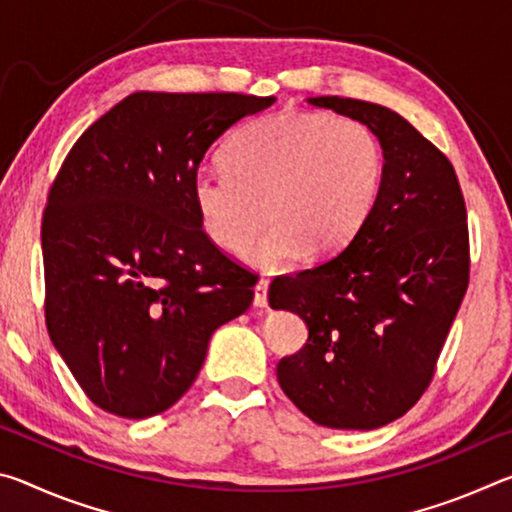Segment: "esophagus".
<instances>
[{
    "label": "esophagus",
    "mask_w": 512,
    "mask_h": 512,
    "mask_svg": "<svg viewBox=\"0 0 512 512\" xmlns=\"http://www.w3.org/2000/svg\"><path fill=\"white\" fill-rule=\"evenodd\" d=\"M255 296H253V305L255 307H268V282L266 280H259L257 284H255Z\"/></svg>",
    "instance_id": "esophagus-1"
}]
</instances>
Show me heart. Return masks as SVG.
I'll use <instances>...</instances> for the list:
<instances>
[{"label": "heart", "instance_id": "heart-1", "mask_svg": "<svg viewBox=\"0 0 512 512\" xmlns=\"http://www.w3.org/2000/svg\"><path fill=\"white\" fill-rule=\"evenodd\" d=\"M223 168L192 176V201L207 239L232 250L268 216L241 257L280 271L307 253H339L368 221L386 178L377 133L329 112L284 110L230 137Z\"/></svg>", "mask_w": 512, "mask_h": 512}]
</instances>
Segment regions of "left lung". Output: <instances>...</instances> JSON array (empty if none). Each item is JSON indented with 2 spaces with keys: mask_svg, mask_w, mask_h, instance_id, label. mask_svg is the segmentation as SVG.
Here are the masks:
<instances>
[{
  "mask_svg": "<svg viewBox=\"0 0 512 512\" xmlns=\"http://www.w3.org/2000/svg\"><path fill=\"white\" fill-rule=\"evenodd\" d=\"M307 101L370 126L386 178L348 246L271 282V307L309 329L305 348L277 363V381L316 424L368 431L402 418L431 384L470 282L465 201L447 155L391 108Z\"/></svg>",
  "mask_w": 512,
  "mask_h": 512,
  "instance_id": "8db88e82",
  "label": "left lung"
}]
</instances>
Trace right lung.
Listing matches in <instances>:
<instances>
[{
	"label": "right lung",
	"instance_id": "1",
	"mask_svg": "<svg viewBox=\"0 0 512 512\" xmlns=\"http://www.w3.org/2000/svg\"><path fill=\"white\" fill-rule=\"evenodd\" d=\"M275 97L135 92L85 131L42 214L45 318L83 393L128 420L194 384L216 327L255 275L212 244L192 201L210 146Z\"/></svg>",
	"mask_w": 512,
	"mask_h": 512
}]
</instances>
